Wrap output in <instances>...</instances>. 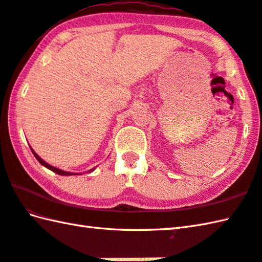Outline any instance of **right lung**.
Returning a JSON list of instances; mask_svg holds the SVG:
<instances>
[{"label": "right lung", "mask_w": 262, "mask_h": 262, "mask_svg": "<svg viewBox=\"0 0 262 262\" xmlns=\"http://www.w3.org/2000/svg\"><path fill=\"white\" fill-rule=\"evenodd\" d=\"M31 152L33 153V155H35V158L39 161V163H40V164H42L43 166H46V168L47 169H49V170H52L53 172H55V173H58V174H60V176H72V174H76V173H72V172H66V171H62V170H59V169H57V168H54V166H52V165H49L48 163H46L45 162V161H43V160H41L40 158H39L38 157V155L35 153V151H33V149L31 148ZM94 169H91L90 171H93Z\"/></svg>", "instance_id": "right-lung-1"}]
</instances>
